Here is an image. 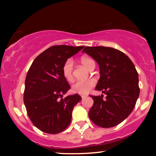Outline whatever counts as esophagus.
Segmentation results:
<instances>
[{"label": "esophagus", "instance_id": "esophagus-1", "mask_svg": "<svg viewBox=\"0 0 156 156\" xmlns=\"http://www.w3.org/2000/svg\"><path fill=\"white\" fill-rule=\"evenodd\" d=\"M81 97H82V99H84V98L87 97V96H86V95H81Z\"/></svg>", "mask_w": 156, "mask_h": 156}]
</instances>
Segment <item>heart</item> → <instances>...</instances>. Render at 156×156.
I'll return each instance as SVG.
<instances>
[{
	"label": "heart",
	"instance_id": "obj_1",
	"mask_svg": "<svg viewBox=\"0 0 156 156\" xmlns=\"http://www.w3.org/2000/svg\"><path fill=\"white\" fill-rule=\"evenodd\" d=\"M81 63L87 69L91 70L95 67V62L92 59L88 57H82L81 58ZM63 76L67 81H72L73 80V62L71 59H68L63 64L62 68ZM95 86V82L94 80L87 81H77L72 85V91L74 93L80 94H86Z\"/></svg>",
	"mask_w": 156,
	"mask_h": 156
}]
</instances>
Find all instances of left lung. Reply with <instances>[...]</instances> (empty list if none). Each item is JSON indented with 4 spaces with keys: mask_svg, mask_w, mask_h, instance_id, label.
Returning <instances> with one entry per match:
<instances>
[{
    "mask_svg": "<svg viewBox=\"0 0 156 156\" xmlns=\"http://www.w3.org/2000/svg\"><path fill=\"white\" fill-rule=\"evenodd\" d=\"M83 52L91 56L99 65L100 78L96 90L106 95L91 96L94 104L89 116L102 128L117 126L125 120L135 107L139 97L138 74L124 53L108 47H86Z\"/></svg>",
    "mask_w": 156,
    "mask_h": 156,
    "instance_id": "left-lung-1",
    "label": "left lung"
}]
</instances>
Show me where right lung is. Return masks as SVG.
<instances>
[{
  "mask_svg": "<svg viewBox=\"0 0 156 156\" xmlns=\"http://www.w3.org/2000/svg\"><path fill=\"white\" fill-rule=\"evenodd\" d=\"M84 47H50L36 57L27 72L24 104L34 126L44 133L56 134L67 129L74 106L82 99L76 94L62 98L70 86L62 68L68 58Z\"/></svg>",
  "mask_w": 156,
  "mask_h": 156,
  "instance_id": "obj_1",
  "label": "right lung"
}]
</instances>
